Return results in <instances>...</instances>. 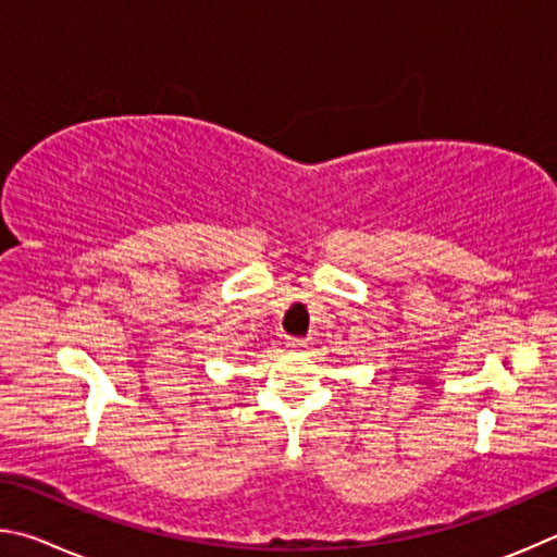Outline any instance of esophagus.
<instances>
[{
  "label": "esophagus",
  "mask_w": 557,
  "mask_h": 557,
  "mask_svg": "<svg viewBox=\"0 0 557 557\" xmlns=\"http://www.w3.org/2000/svg\"><path fill=\"white\" fill-rule=\"evenodd\" d=\"M286 347L290 349V352H304V349L310 347V343H308V339H304V337H288Z\"/></svg>",
  "instance_id": "1"
}]
</instances>
